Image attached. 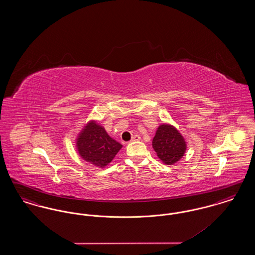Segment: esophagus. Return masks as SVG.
<instances>
[{"mask_svg": "<svg viewBox=\"0 0 255 255\" xmlns=\"http://www.w3.org/2000/svg\"><path fill=\"white\" fill-rule=\"evenodd\" d=\"M137 140H140V135L139 134H134L132 136L131 141H137Z\"/></svg>", "mask_w": 255, "mask_h": 255, "instance_id": "34e87169", "label": "esophagus"}]
</instances>
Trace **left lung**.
<instances>
[{
  "mask_svg": "<svg viewBox=\"0 0 255 255\" xmlns=\"http://www.w3.org/2000/svg\"><path fill=\"white\" fill-rule=\"evenodd\" d=\"M152 146L158 158L166 165L177 163L187 149L184 136L170 123H162L158 126L152 140Z\"/></svg>",
  "mask_w": 255,
  "mask_h": 255,
  "instance_id": "obj_1",
  "label": "left lung"
}]
</instances>
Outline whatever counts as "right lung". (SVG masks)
Instances as JSON below:
<instances>
[{
  "label": "right lung",
  "mask_w": 255,
  "mask_h": 255,
  "mask_svg": "<svg viewBox=\"0 0 255 255\" xmlns=\"http://www.w3.org/2000/svg\"><path fill=\"white\" fill-rule=\"evenodd\" d=\"M75 147L82 159L97 167L104 168L120 152L122 144L110 136L101 124L92 120L77 133Z\"/></svg>",
  "instance_id": "right-lung-1"
}]
</instances>
